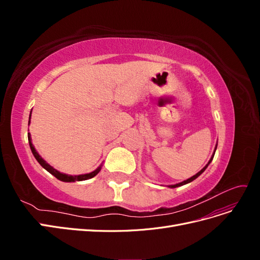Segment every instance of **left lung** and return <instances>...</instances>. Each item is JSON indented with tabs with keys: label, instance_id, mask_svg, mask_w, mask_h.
Here are the masks:
<instances>
[{
	"label": "left lung",
	"instance_id": "left-lung-1",
	"mask_svg": "<svg viewBox=\"0 0 260 260\" xmlns=\"http://www.w3.org/2000/svg\"><path fill=\"white\" fill-rule=\"evenodd\" d=\"M216 149H217V144H216V147H215V151H214V153H212V156L210 157V159H209V161L207 162V165H206V166L205 167H204L201 171H199L198 172V174H196V175H194L193 177H191V178H188V179H186V180H184V181H182V182H180V183H177V184H172V185H168V187H170V188H174V187H178V186H181V185H184V184H187V183H190V182H192V181L193 180H195L196 178H198V177H200L202 174H203V172L204 171H205L206 170V168L208 167V165L211 162V160H212V158H214V155H215V152H216Z\"/></svg>",
	"mask_w": 260,
	"mask_h": 260
}]
</instances>
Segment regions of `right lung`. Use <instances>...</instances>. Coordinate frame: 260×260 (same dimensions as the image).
<instances>
[{"instance_id": "1", "label": "right lung", "mask_w": 260, "mask_h": 260, "mask_svg": "<svg viewBox=\"0 0 260 260\" xmlns=\"http://www.w3.org/2000/svg\"><path fill=\"white\" fill-rule=\"evenodd\" d=\"M30 117H31V112H30ZM30 117H29V122H28V125L30 124ZM28 141H29V145H30V148H31V152H32L35 158L38 160V162L41 165V166L46 170L49 171L51 175H53L55 178L62 181V182H76V181H83V180H88V179H91L93 177H95L99 172L101 171L102 169V165H100V166L94 170L92 172H90V174H84V175H77V176H72V175H66V174H62V172H59L58 170L55 169L54 167H52L50 164L46 162L41 155H39V153L37 152V149L35 148L32 142H31V136L30 133H28Z\"/></svg>"}]
</instances>
